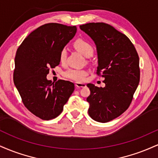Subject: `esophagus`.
<instances>
[{
	"mask_svg": "<svg viewBox=\"0 0 158 158\" xmlns=\"http://www.w3.org/2000/svg\"><path fill=\"white\" fill-rule=\"evenodd\" d=\"M75 85L77 88H85V87H86V84L82 82H78V81L75 83Z\"/></svg>",
	"mask_w": 158,
	"mask_h": 158,
	"instance_id": "obj_1",
	"label": "esophagus"
}]
</instances>
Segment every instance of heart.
Instances as JSON below:
<instances>
[{
    "instance_id": "obj_1",
    "label": "heart",
    "mask_w": 158,
    "mask_h": 158,
    "mask_svg": "<svg viewBox=\"0 0 158 158\" xmlns=\"http://www.w3.org/2000/svg\"><path fill=\"white\" fill-rule=\"evenodd\" d=\"M74 47L79 50L81 53L86 57H89L93 54L94 49L92 45L88 41H85L84 39H77L74 42ZM68 57V51L66 48H62L59 52V60L61 63H64L67 60ZM88 75V72L85 69H68L66 71H64V77L67 79H71V80L81 82L84 81L85 78Z\"/></svg>"
}]
</instances>
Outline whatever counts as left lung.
Returning <instances> with one entry per match:
<instances>
[{"label":"left lung","instance_id":"obj_1","mask_svg":"<svg viewBox=\"0 0 158 158\" xmlns=\"http://www.w3.org/2000/svg\"><path fill=\"white\" fill-rule=\"evenodd\" d=\"M80 29L94 40L98 55L97 74L105 78L104 88L88 84V114L99 123L117 118L128 109L139 85V56L125 34L106 23H88Z\"/></svg>","mask_w":158,"mask_h":158}]
</instances>
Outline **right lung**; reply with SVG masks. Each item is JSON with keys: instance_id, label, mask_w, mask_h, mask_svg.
<instances>
[{"instance_id": "add662e5", "label": "right lung", "mask_w": 158, "mask_h": 158, "mask_svg": "<svg viewBox=\"0 0 158 158\" xmlns=\"http://www.w3.org/2000/svg\"><path fill=\"white\" fill-rule=\"evenodd\" d=\"M76 26L49 23L23 41L15 58L13 81L24 106L44 120L57 117L74 90L71 81L47 79L50 68L59 64V52L77 32Z\"/></svg>"}]
</instances>
